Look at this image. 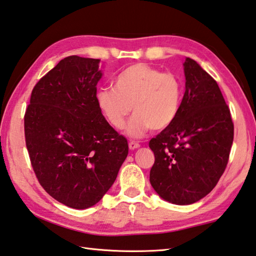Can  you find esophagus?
<instances>
[{
	"label": "esophagus",
	"instance_id": "1",
	"mask_svg": "<svg viewBox=\"0 0 256 256\" xmlns=\"http://www.w3.org/2000/svg\"><path fill=\"white\" fill-rule=\"evenodd\" d=\"M138 146H140V144H138V142L131 141V142L128 143V148H130V150H136V148H138Z\"/></svg>",
	"mask_w": 256,
	"mask_h": 256
}]
</instances>
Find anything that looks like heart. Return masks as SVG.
<instances>
[{"label":"heart","mask_w":256,"mask_h":256,"mask_svg":"<svg viewBox=\"0 0 256 256\" xmlns=\"http://www.w3.org/2000/svg\"><path fill=\"white\" fill-rule=\"evenodd\" d=\"M97 108L110 126L122 130L133 108L128 134L141 138L148 130L162 131L172 124L182 100V84L172 72H162L146 64L125 68L114 88L96 92Z\"/></svg>","instance_id":"obj_1"}]
</instances>
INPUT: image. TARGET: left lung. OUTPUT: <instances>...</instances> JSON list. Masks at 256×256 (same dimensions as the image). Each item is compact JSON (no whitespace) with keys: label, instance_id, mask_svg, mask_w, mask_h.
I'll return each mask as SVG.
<instances>
[{"label":"left lung","instance_id":"left-lung-1","mask_svg":"<svg viewBox=\"0 0 256 256\" xmlns=\"http://www.w3.org/2000/svg\"><path fill=\"white\" fill-rule=\"evenodd\" d=\"M186 90L172 124L148 142L154 153L150 182L176 205L200 200L228 164L234 138L230 110L216 80L194 60L184 64Z\"/></svg>","mask_w":256,"mask_h":256}]
</instances>
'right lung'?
<instances>
[{
	"mask_svg": "<svg viewBox=\"0 0 256 256\" xmlns=\"http://www.w3.org/2000/svg\"><path fill=\"white\" fill-rule=\"evenodd\" d=\"M100 59L69 56L36 84L24 114L31 166L68 207L94 206L112 187L128 144L97 108Z\"/></svg>",
	"mask_w": 256,
	"mask_h": 256,
	"instance_id": "add662e5",
	"label": "right lung"
}]
</instances>
